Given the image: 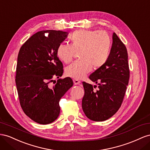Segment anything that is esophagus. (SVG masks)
<instances>
[{"instance_id":"1","label":"esophagus","mask_w":150,"mask_h":150,"mask_svg":"<svg viewBox=\"0 0 150 150\" xmlns=\"http://www.w3.org/2000/svg\"><path fill=\"white\" fill-rule=\"evenodd\" d=\"M74 83L75 85H79L80 83V81L77 79H74Z\"/></svg>"}]
</instances>
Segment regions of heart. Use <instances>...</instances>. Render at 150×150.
<instances>
[{"label":"heart","instance_id":"obj_1","mask_svg":"<svg viewBox=\"0 0 150 150\" xmlns=\"http://www.w3.org/2000/svg\"><path fill=\"white\" fill-rule=\"evenodd\" d=\"M71 45L61 43L58 46V58L70 63L76 53H80V61L66 68V75L75 79H82L91 72L92 67L99 69L108 62L111 50V40L108 33L98 30H79L70 36Z\"/></svg>","mask_w":150,"mask_h":150}]
</instances>
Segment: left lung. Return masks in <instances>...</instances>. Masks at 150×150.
Listing matches in <instances>:
<instances>
[{
  "instance_id": "left-lung-1",
  "label": "left lung",
  "mask_w": 150,
  "mask_h": 150,
  "mask_svg": "<svg viewBox=\"0 0 150 150\" xmlns=\"http://www.w3.org/2000/svg\"><path fill=\"white\" fill-rule=\"evenodd\" d=\"M125 45L115 33L110 56L105 65L89 76L96 85L83 82L85 94L82 109L85 115L93 121L109 119L120 108L129 83V69Z\"/></svg>"
}]
</instances>
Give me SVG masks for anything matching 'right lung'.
<instances>
[{"mask_svg":"<svg viewBox=\"0 0 150 150\" xmlns=\"http://www.w3.org/2000/svg\"><path fill=\"white\" fill-rule=\"evenodd\" d=\"M68 35L55 30L39 31L24 42L18 54L16 83L20 104L30 119L41 125L58 118L59 100L74 85L70 77L51 84L63 75L57 50Z\"/></svg>","mask_w":150,"mask_h":150,"instance_id":"right-lung-1","label":"right lung"}]
</instances>
